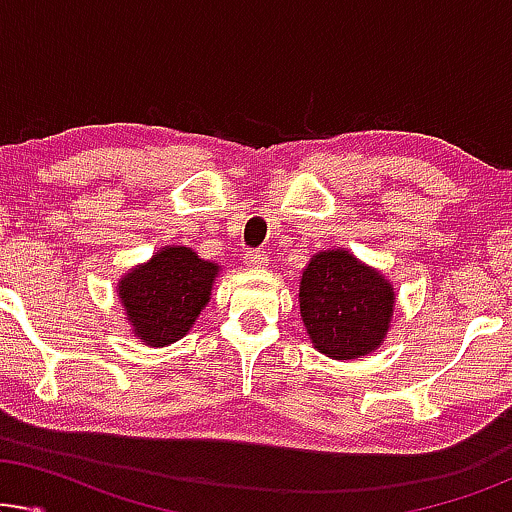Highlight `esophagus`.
Wrapping results in <instances>:
<instances>
[{"instance_id": "1", "label": "esophagus", "mask_w": 512, "mask_h": 512, "mask_svg": "<svg viewBox=\"0 0 512 512\" xmlns=\"http://www.w3.org/2000/svg\"><path fill=\"white\" fill-rule=\"evenodd\" d=\"M268 261H270L268 251L263 249H251L244 254V263H247L249 268H263V265H268Z\"/></svg>"}]
</instances>
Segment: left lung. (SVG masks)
I'll return each instance as SVG.
<instances>
[{
  "label": "left lung",
  "mask_w": 512,
  "mask_h": 512,
  "mask_svg": "<svg viewBox=\"0 0 512 512\" xmlns=\"http://www.w3.org/2000/svg\"><path fill=\"white\" fill-rule=\"evenodd\" d=\"M394 314V289L349 254L319 251L300 279V317L314 347L331 359H359L380 345Z\"/></svg>",
  "instance_id": "obj_1"
}]
</instances>
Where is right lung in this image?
Instances as JSON below:
<instances>
[{"mask_svg":"<svg viewBox=\"0 0 512 512\" xmlns=\"http://www.w3.org/2000/svg\"><path fill=\"white\" fill-rule=\"evenodd\" d=\"M216 272L219 265L202 261L188 247H167L128 272L118 296L137 338L153 347L184 338L207 305Z\"/></svg>","mask_w":512,"mask_h":512,"instance_id":"right-lung-1","label":"right lung"}]
</instances>
